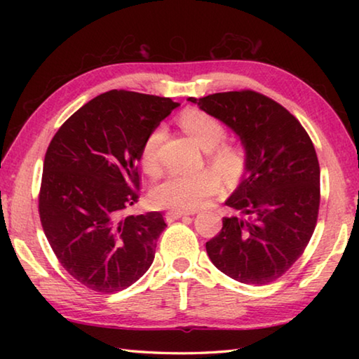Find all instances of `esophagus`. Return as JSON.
Returning <instances> with one entry per match:
<instances>
[{"label":"esophagus","mask_w":359,"mask_h":359,"mask_svg":"<svg viewBox=\"0 0 359 359\" xmlns=\"http://www.w3.org/2000/svg\"><path fill=\"white\" fill-rule=\"evenodd\" d=\"M185 215H190V214H187V212H184V210H168L165 214V218H166V222L171 223L174 220H177V218H182Z\"/></svg>","instance_id":"34e87169"}]
</instances>
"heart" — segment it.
Here are the masks:
<instances>
[{
    "mask_svg": "<svg viewBox=\"0 0 359 359\" xmlns=\"http://www.w3.org/2000/svg\"><path fill=\"white\" fill-rule=\"evenodd\" d=\"M179 125L199 147L208 151V160L224 180L236 184L247 169V154L238 144L223 142L226 126L209 112L187 109L180 114ZM165 137L161 126L151 130L142 144L141 163L149 174L158 171V149ZM216 172V173H217ZM215 171L196 175L169 174L150 191V203L155 208L174 210H193L201 208L222 188V179Z\"/></svg>",
    "mask_w": 359,
    "mask_h": 359,
    "instance_id": "heart-1",
    "label": "heart"
}]
</instances>
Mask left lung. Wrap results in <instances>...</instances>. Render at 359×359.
Here are the masks:
<instances>
[{
	"label": "left lung",
	"instance_id": "obj_1",
	"mask_svg": "<svg viewBox=\"0 0 359 359\" xmlns=\"http://www.w3.org/2000/svg\"><path fill=\"white\" fill-rule=\"evenodd\" d=\"M239 136L247 169L224 217L205 242L212 263L241 283L266 285L282 277L311 241L320 208L317 151L294 115L267 96L241 92L188 98Z\"/></svg>",
	"mask_w": 359,
	"mask_h": 359
}]
</instances>
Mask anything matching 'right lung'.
Listing matches in <instances>:
<instances>
[{"mask_svg":"<svg viewBox=\"0 0 359 359\" xmlns=\"http://www.w3.org/2000/svg\"><path fill=\"white\" fill-rule=\"evenodd\" d=\"M177 106L171 98L111 90L72 114L48 144L42 229L68 274L90 290L128 288L154 263L165 218L123 212L137 203L145 137Z\"/></svg>","mask_w":359,"mask_h":359,"instance_id":"add662e5","label":"right lung"}]
</instances>
